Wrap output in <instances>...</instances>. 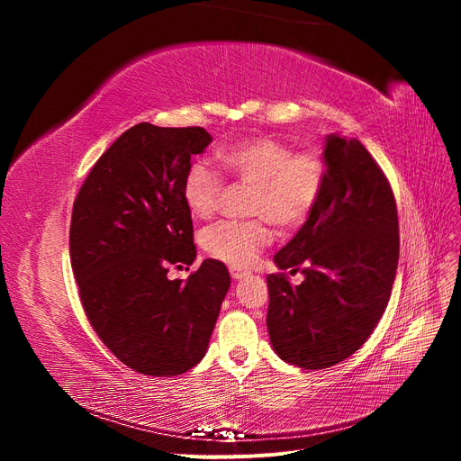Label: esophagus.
Instances as JSON below:
<instances>
[{
  "instance_id": "esophagus-1",
  "label": "esophagus",
  "mask_w": 461,
  "mask_h": 461,
  "mask_svg": "<svg viewBox=\"0 0 461 461\" xmlns=\"http://www.w3.org/2000/svg\"><path fill=\"white\" fill-rule=\"evenodd\" d=\"M230 276L234 278V281H242L244 276H248V273L242 271L240 267H230Z\"/></svg>"
}]
</instances>
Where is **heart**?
Instances as JSON below:
<instances>
[{"label":"heart","instance_id":"obj_1","mask_svg":"<svg viewBox=\"0 0 461 461\" xmlns=\"http://www.w3.org/2000/svg\"><path fill=\"white\" fill-rule=\"evenodd\" d=\"M221 165L242 183L252 185L249 221H219L207 227L200 244L207 256L248 267L273 240L269 221L285 230L298 229L308 219L325 186V163L317 153H292V148L273 136L244 138L217 151ZM222 178L207 159L194 161L185 175L183 198L188 212L209 219L219 205Z\"/></svg>","mask_w":461,"mask_h":461}]
</instances>
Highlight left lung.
<instances>
[{"mask_svg":"<svg viewBox=\"0 0 461 461\" xmlns=\"http://www.w3.org/2000/svg\"><path fill=\"white\" fill-rule=\"evenodd\" d=\"M325 186L312 215L273 258L267 330L276 356L303 369H327L359 350L393 292L400 236L394 194L369 151L329 134ZM302 270L298 287L284 271Z\"/></svg>","mask_w":461,"mask_h":461,"instance_id":"obj_1","label":"left lung"}]
</instances>
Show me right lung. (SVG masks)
<instances>
[{"label":"right lung","instance_id":"right-lung-1","mask_svg":"<svg viewBox=\"0 0 461 461\" xmlns=\"http://www.w3.org/2000/svg\"><path fill=\"white\" fill-rule=\"evenodd\" d=\"M212 140L202 127L136 124L97 159L73 205L68 246L90 325L142 375L198 366L230 286L217 259L186 283L167 278L171 265L196 259L183 183L190 158Z\"/></svg>","mask_w":461,"mask_h":461}]
</instances>
